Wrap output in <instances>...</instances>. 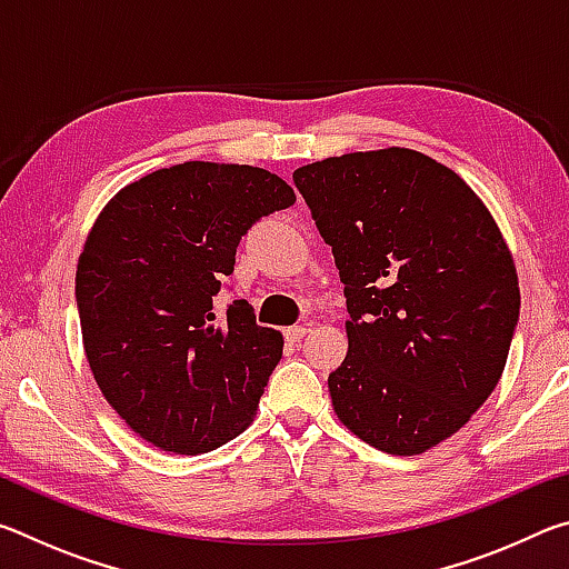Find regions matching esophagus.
Returning a JSON list of instances; mask_svg holds the SVG:
<instances>
[{"mask_svg": "<svg viewBox=\"0 0 569 569\" xmlns=\"http://www.w3.org/2000/svg\"><path fill=\"white\" fill-rule=\"evenodd\" d=\"M306 333H308L306 326H291V329H286V341L296 343V341H301Z\"/></svg>", "mask_w": 569, "mask_h": 569, "instance_id": "1", "label": "esophagus"}]
</instances>
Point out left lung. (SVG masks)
I'll return each mask as SVG.
<instances>
[{
	"label": "left lung",
	"instance_id": "obj_1",
	"mask_svg": "<svg viewBox=\"0 0 569 569\" xmlns=\"http://www.w3.org/2000/svg\"><path fill=\"white\" fill-rule=\"evenodd\" d=\"M293 180L351 316L329 377L336 417L373 449L423 455L502 379L519 319L512 250L465 178L419 150L346 152Z\"/></svg>",
	"mask_w": 569,
	"mask_h": 569
}]
</instances>
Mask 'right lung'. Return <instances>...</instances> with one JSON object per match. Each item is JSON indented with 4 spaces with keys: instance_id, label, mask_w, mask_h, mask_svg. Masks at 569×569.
<instances>
[{
    "instance_id": "right-lung-1",
    "label": "right lung",
    "mask_w": 569,
    "mask_h": 569,
    "mask_svg": "<svg viewBox=\"0 0 569 569\" xmlns=\"http://www.w3.org/2000/svg\"><path fill=\"white\" fill-rule=\"evenodd\" d=\"M296 203L283 178L190 160L114 192L77 261L82 346L102 397L134 435L206 455L256 419L283 336L248 301L213 311L240 236Z\"/></svg>"
}]
</instances>
